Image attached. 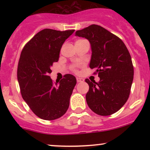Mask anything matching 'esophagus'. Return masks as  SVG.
<instances>
[{"label": "esophagus", "instance_id": "1", "mask_svg": "<svg viewBox=\"0 0 150 150\" xmlns=\"http://www.w3.org/2000/svg\"><path fill=\"white\" fill-rule=\"evenodd\" d=\"M76 79H77V82H83L84 80H85L83 78H81V77H76Z\"/></svg>", "mask_w": 150, "mask_h": 150}]
</instances>
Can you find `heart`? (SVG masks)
Masks as SVG:
<instances>
[{
  "mask_svg": "<svg viewBox=\"0 0 150 150\" xmlns=\"http://www.w3.org/2000/svg\"><path fill=\"white\" fill-rule=\"evenodd\" d=\"M78 41H79V40H78ZM73 70H74V71H75V72H77V70L76 69V68H73Z\"/></svg>",
  "mask_w": 150,
  "mask_h": 150,
  "instance_id": "obj_1",
  "label": "heart"
}]
</instances>
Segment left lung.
Returning <instances> with one entry per match:
<instances>
[{"instance_id":"8db88e82","label":"left lung","mask_w":150,"mask_h":150,"mask_svg":"<svg viewBox=\"0 0 150 150\" xmlns=\"http://www.w3.org/2000/svg\"><path fill=\"white\" fill-rule=\"evenodd\" d=\"M76 36L88 39L92 47L89 67L96 69L99 82L86 79L89 92L86 101L100 116H109L125 104L130 95L134 69L131 56L123 41L104 27L92 25L77 30Z\"/></svg>"}]
</instances>
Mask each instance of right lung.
Returning <instances> with one entry per match:
<instances>
[{
  "instance_id": "right-lung-1",
  "label": "right lung",
  "mask_w": 150,
  "mask_h": 150,
  "mask_svg": "<svg viewBox=\"0 0 150 150\" xmlns=\"http://www.w3.org/2000/svg\"><path fill=\"white\" fill-rule=\"evenodd\" d=\"M74 32L44 29L22 50L17 72L20 92L32 112L42 119H57L69 107L75 77L66 74L55 83L49 75L53 63L58 61L62 45Z\"/></svg>"
}]
</instances>
